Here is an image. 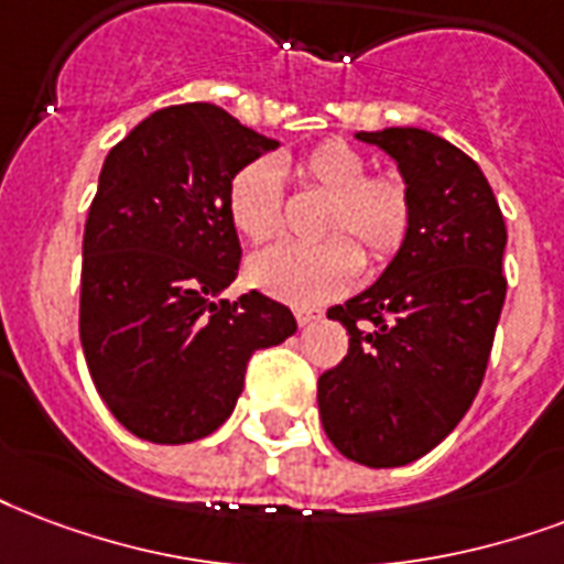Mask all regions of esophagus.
<instances>
[{
    "label": "esophagus",
    "mask_w": 564,
    "mask_h": 564,
    "mask_svg": "<svg viewBox=\"0 0 564 564\" xmlns=\"http://www.w3.org/2000/svg\"><path fill=\"white\" fill-rule=\"evenodd\" d=\"M316 319H322V311H313V307H299V311H295V322H299L301 328Z\"/></svg>",
    "instance_id": "34e87169"
}]
</instances>
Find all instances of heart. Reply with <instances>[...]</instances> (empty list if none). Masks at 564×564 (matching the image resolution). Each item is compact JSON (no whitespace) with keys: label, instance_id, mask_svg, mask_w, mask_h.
<instances>
[{"label":"heart","instance_id":"heart-1","mask_svg":"<svg viewBox=\"0 0 564 564\" xmlns=\"http://www.w3.org/2000/svg\"><path fill=\"white\" fill-rule=\"evenodd\" d=\"M369 156L349 141L328 139L290 165L292 180L328 197L316 234L319 242L278 245L248 263V281L286 304H325L358 281L360 247L369 265L393 263L411 239L414 188L399 171L369 174ZM227 221L245 242L265 245L283 230L281 174L253 159L236 171L225 195ZM358 243L357 249L354 245Z\"/></svg>","mask_w":564,"mask_h":564}]
</instances>
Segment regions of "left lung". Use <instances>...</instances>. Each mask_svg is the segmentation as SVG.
Wrapping results in <instances>:
<instances>
[{"instance_id":"8db88e82","label":"left lung","mask_w":564,"mask_h":564,"mask_svg":"<svg viewBox=\"0 0 564 564\" xmlns=\"http://www.w3.org/2000/svg\"><path fill=\"white\" fill-rule=\"evenodd\" d=\"M399 162L416 197L411 239L369 290L330 307L349 351L319 376L322 429L367 467L435 449L482 387L506 301V221L467 153L425 129L358 132Z\"/></svg>"}]
</instances>
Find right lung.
<instances>
[{
  "mask_svg": "<svg viewBox=\"0 0 564 564\" xmlns=\"http://www.w3.org/2000/svg\"><path fill=\"white\" fill-rule=\"evenodd\" d=\"M274 148L213 102H183L141 120L102 162L82 239L79 339L100 399L141 441L213 435L253 351L299 328L263 292L218 299L242 260L227 183Z\"/></svg>",
  "mask_w": 564,
  "mask_h": 564,
  "instance_id": "1",
  "label": "right lung"
}]
</instances>
